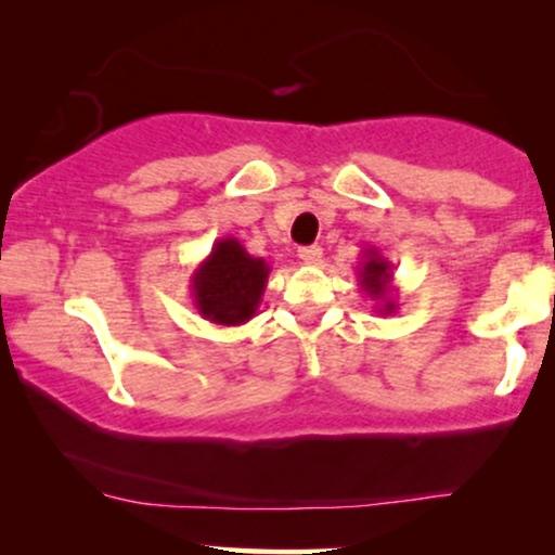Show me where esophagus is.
Returning <instances> with one entry per match:
<instances>
[{
	"label": "esophagus",
	"instance_id": "34e87169",
	"mask_svg": "<svg viewBox=\"0 0 555 555\" xmlns=\"http://www.w3.org/2000/svg\"><path fill=\"white\" fill-rule=\"evenodd\" d=\"M297 256H299V260H302V263L318 266V263H321V258H323V247L321 245H305V247H299Z\"/></svg>",
	"mask_w": 555,
	"mask_h": 555
}]
</instances>
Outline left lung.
Masks as SVG:
<instances>
[{
	"label": "left lung",
	"instance_id": "8db88e82",
	"mask_svg": "<svg viewBox=\"0 0 555 555\" xmlns=\"http://www.w3.org/2000/svg\"><path fill=\"white\" fill-rule=\"evenodd\" d=\"M358 282L367 297L375 302V313L393 315L399 310L397 289H393V269L380 256L378 247H365L358 266Z\"/></svg>",
	"mask_w": 555,
	"mask_h": 555
}]
</instances>
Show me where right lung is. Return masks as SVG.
<instances>
[{
    "mask_svg": "<svg viewBox=\"0 0 555 555\" xmlns=\"http://www.w3.org/2000/svg\"><path fill=\"white\" fill-rule=\"evenodd\" d=\"M271 266L250 256L240 240L221 237L190 276L195 310L216 326H242L258 313Z\"/></svg>",
    "mask_w": 555,
    "mask_h": 555,
    "instance_id": "add662e5",
    "label": "right lung"
}]
</instances>
